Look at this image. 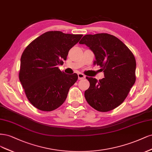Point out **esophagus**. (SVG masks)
I'll list each match as a JSON object with an SVG mask.
<instances>
[{
    "label": "esophagus",
    "instance_id": "esophagus-1",
    "mask_svg": "<svg viewBox=\"0 0 152 152\" xmlns=\"http://www.w3.org/2000/svg\"><path fill=\"white\" fill-rule=\"evenodd\" d=\"M77 76H78V80H83V79H85V76L83 74H82V73H80V72L78 73Z\"/></svg>",
    "mask_w": 152,
    "mask_h": 152
}]
</instances>
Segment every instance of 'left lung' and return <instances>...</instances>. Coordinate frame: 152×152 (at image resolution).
<instances>
[{
	"mask_svg": "<svg viewBox=\"0 0 152 152\" xmlns=\"http://www.w3.org/2000/svg\"><path fill=\"white\" fill-rule=\"evenodd\" d=\"M95 56L94 64L102 67L105 77L98 81L86 77L89 88L85 92L88 104L100 112H108L124 101L136 81L133 53L119 38L107 33L86 35L79 42Z\"/></svg>",
	"mask_w": 152,
	"mask_h": 152,
	"instance_id": "1",
	"label": "left lung"
}]
</instances>
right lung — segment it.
I'll list each match as a JSON object with an SVG mask.
<instances>
[{
  "label": "right lung",
  "mask_w": 152,
  "mask_h": 152,
  "mask_svg": "<svg viewBox=\"0 0 152 152\" xmlns=\"http://www.w3.org/2000/svg\"><path fill=\"white\" fill-rule=\"evenodd\" d=\"M83 35L47 31L31 42L21 57L19 78L27 99L37 109L52 111L66 100L77 75L58 69Z\"/></svg>",
  "instance_id": "1"
}]
</instances>
